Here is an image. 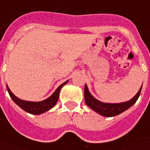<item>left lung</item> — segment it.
Listing matches in <instances>:
<instances>
[{"mask_svg": "<svg viewBox=\"0 0 150 150\" xmlns=\"http://www.w3.org/2000/svg\"><path fill=\"white\" fill-rule=\"evenodd\" d=\"M142 88V86L140 88L138 92L137 93V95L130 100L120 103V104H108V103H103L101 101L97 100L96 98L93 97L88 90V86L86 84L84 88L85 103L88 107L91 108L92 110H94L95 112H96L102 116H107V117L117 116L123 112L127 110L128 108H129L135 104L136 101L137 100L139 96L141 94Z\"/></svg>", "mask_w": 150, "mask_h": 150, "instance_id": "left-lung-1", "label": "left lung"}]
</instances>
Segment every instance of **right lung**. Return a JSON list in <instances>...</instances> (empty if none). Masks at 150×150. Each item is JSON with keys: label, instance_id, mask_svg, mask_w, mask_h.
<instances>
[{"label": "right lung", "instance_id": "1", "mask_svg": "<svg viewBox=\"0 0 150 150\" xmlns=\"http://www.w3.org/2000/svg\"><path fill=\"white\" fill-rule=\"evenodd\" d=\"M67 83L66 81L62 84L59 86V88L56 89V91L53 93L49 98H47L46 100L39 102H31V101H25L22 100L21 99H19L17 96H15L12 93L10 89L7 86V90L8 91V94L10 96V97L14 101L16 104H18L19 107L22 108L23 110L30 113L34 115H39L42 113L45 112L46 111L50 110V108H52L57 103V101L59 100V92L62 88V86H64Z\"/></svg>", "mask_w": 150, "mask_h": 150}]
</instances>
